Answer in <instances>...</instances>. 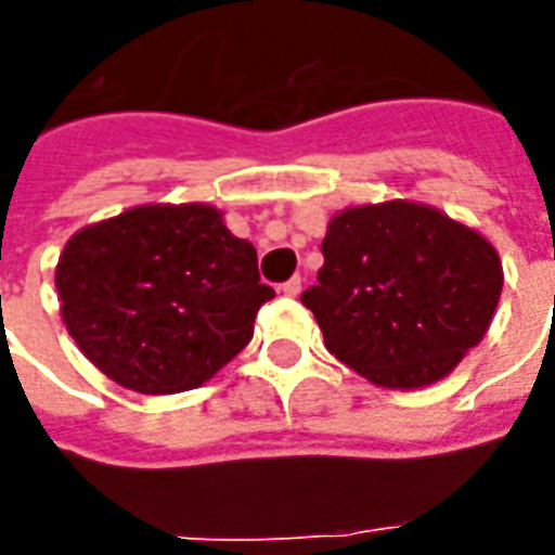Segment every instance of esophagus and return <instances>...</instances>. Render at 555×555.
Instances as JSON below:
<instances>
[{
	"mask_svg": "<svg viewBox=\"0 0 555 555\" xmlns=\"http://www.w3.org/2000/svg\"><path fill=\"white\" fill-rule=\"evenodd\" d=\"M282 294H285V296H299V294H302V279H299V276L287 279L285 285H282Z\"/></svg>",
	"mask_w": 555,
	"mask_h": 555,
	"instance_id": "34e87169",
	"label": "esophagus"
}]
</instances>
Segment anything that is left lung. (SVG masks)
<instances>
[{"label": "left lung", "instance_id": "left-lung-1", "mask_svg": "<svg viewBox=\"0 0 555 555\" xmlns=\"http://www.w3.org/2000/svg\"><path fill=\"white\" fill-rule=\"evenodd\" d=\"M325 264L302 305L339 363L383 388H423L490 331L504 270L478 230L417 201L348 207L328 221Z\"/></svg>", "mask_w": 555, "mask_h": 555}]
</instances>
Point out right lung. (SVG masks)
I'll list each match as a JSON object with an SVG mask.
<instances>
[{"label":"right lung","instance_id":"obj_1","mask_svg":"<svg viewBox=\"0 0 555 555\" xmlns=\"http://www.w3.org/2000/svg\"><path fill=\"white\" fill-rule=\"evenodd\" d=\"M54 285L89 363L141 395L204 386L276 296L259 282L256 247L201 201L141 204L82 227L60 253Z\"/></svg>","mask_w":555,"mask_h":555}]
</instances>
